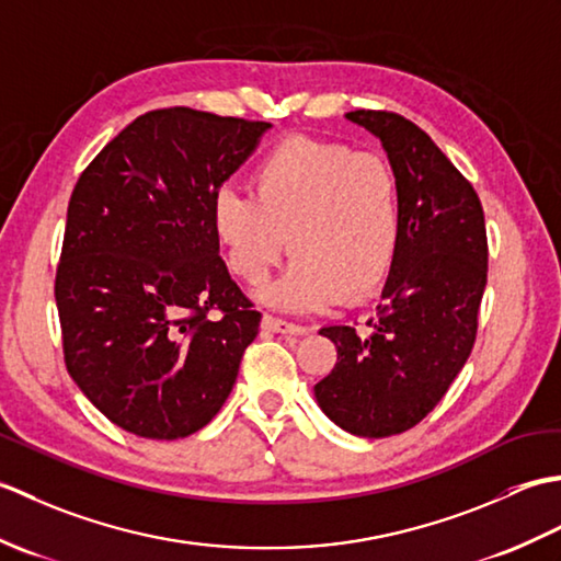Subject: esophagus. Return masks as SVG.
I'll return each instance as SVG.
<instances>
[{
	"label": "esophagus",
	"mask_w": 561,
	"mask_h": 561,
	"mask_svg": "<svg viewBox=\"0 0 561 561\" xmlns=\"http://www.w3.org/2000/svg\"><path fill=\"white\" fill-rule=\"evenodd\" d=\"M262 328L270 330V332H282V335H306V332H308L306 325H296V323H289V320L274 318L270 313L262 316Z\"/></svg>",
	"instance_id": "34e87169"
}]
</instances>
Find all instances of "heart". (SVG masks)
<instances>
[{
    "label": "heart",
    "instance_id": "1",
    "mask_svg": "<svg viewBox=\"0 0 561 561\" xmlns=\"http://www.w3.org/2000/svg\"><path fill=\"white\" fill-rule=\"evenodd\" d=\"M253 195L221 187L211 229L229 267L250 287L267 279L289 248L296 255L265 301L287 311H316L374 296L396 262L402 238V195L392 165L371 151L294 135L262 157Z\"/></svg>",
    "mask_w": 561,
    "mask_h": 561
}]
</instances>
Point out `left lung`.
<instances>
[{
  "label": "left lung",
  "mask_w": 561,
  "mask_h": 561,
  "mask_svg": "<svg viewBox=\"0 0 561 561\" xmlns=\"http://www.w3.org/2000/svg\"><path fill=\"white\" fill-rule=\"evenodd\" d=\"M383 145L402 195V238L368 330L328 325L337 364L316 400L344 432L386 438L420 424L472 352L486 287L484 211L432 137L398 113L354 111Z\"/></svg>",
  "instance_id": "8db88e82"
}]
</instances>
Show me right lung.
Listing matches in <instances>:
<instances>
[{"instance_id": "add662e5", "label": "right lung", "mask_w": 561, "mask_h": 561, "mask_svg": "<svg viewBox=\"0 0 561 561\" xmlns=\"http://www.w3.org/2000/svg\"><path fill=\"white\" fill-rule=\"evenodd\" d=\"M270 127L151 111L75 185L55 277L65 364L129 434H195L236 383L262 316L219 257L211 202Z\"/></svg>"}]
</instances>
